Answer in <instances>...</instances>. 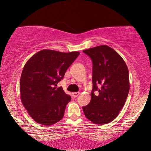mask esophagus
I'll use <instances>...</instances> for the list:
<instances>
[{"mask_svg":"<svg viewBox=\"0 0 151 151\" xmlns=\"http://www.w3.org/2000/svg\"><path fill=\"white\" fill-rule=\"evenodd\" d=\"M72 95H73V97L74 98H76V97H77L78 96L80 95V93H79V92H76V93H72Z\"/></svg>","mask_w":151,"mask_h":151,"instance_id":"34e87169","label":"esophagus"}]
</instances>
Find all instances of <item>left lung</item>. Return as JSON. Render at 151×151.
<instances>
[{
	"label": "left lung",
	"mask_w": 151,
	"mask_h": 151,
	"mask_svg": "<svg viewBox=\"0 0 151 151\" xmlns=\"http://www.w3.org/2000/svg\"><path fill=\"white\" fill-rule=\"evenodd\" d=\"M93 62V91L84 115L95 124L110 123L123 108L129 91V70L123 58L106 45L83 50ZM95 91L99 93L95 95Z\"/></svg>",
	"instance_id": "8db88e82"
}]
</instances>
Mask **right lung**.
Here are the masks:
<instances>
[{"instance_id":"add662e5","label":"right lung","mask_w":151,"mask_h":151,"mask_svg":"<svg viewBox=\"0 0 151 151\" xmlns=\"http://www.w3.org/2000/svg\"><path fill=\"white\" fill-rule=\"evenodd\" d=\"M79 54L42 50L26 63L19 82L21 101L37 123L52 125L63 119L71 97L56 86Z\"/></svg>"}]
</instances>
